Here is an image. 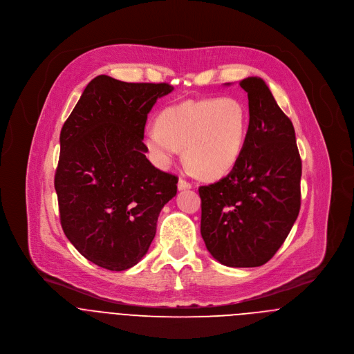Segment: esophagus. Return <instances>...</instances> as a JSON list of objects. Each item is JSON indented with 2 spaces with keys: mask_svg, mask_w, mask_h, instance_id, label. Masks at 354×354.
I'll return each instance as SVG.
<instances>
[{
  "mask_svg": "<svg viewBox=\"0 0 354 354\" xmlns=\"http://www.w3.org/2000/svg\"><path fill=\"white\" fill-rule=\"evenodd\" d=\"M177 187H178V189H180V191H184V189H191V188H192V184H191V183H188V181H187V180H184V178H180V180H178Z\"/></svg>",
  "mask_w": 354,
  "mask_h": 354,
  "instance_id": "34e87169",
  "label": "esophagus"
}]
</instances>
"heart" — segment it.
Returning <instances> with one entry per match:
<instances>
[{
  "mask_svg": "<svg viewBox=\"0 0 354 354\" xmlns=\"http://www.w3.org/2000/svg\"><path fill=\"white\" fill-rule=\"evenodd\" d=\"M249 130V112L236 98L185 101L162 111L145 142L166 166L184 148L189 167L207 178L221 177L236 163Z\"/></svg>",
  "mask_w": 354,
  "mask_h": 354,
  "instance_id": "b5f03b06",
  "label": "heart"
}]
</instances>
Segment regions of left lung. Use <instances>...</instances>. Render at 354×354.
I'll return each mask as SVG.
<instances>
[{"mask_svg": "<svg viewBox=\"0 0 354 354\" xmlns=\"http://www.w3.org/2000/svg\"><path fill=\"white\" fill-rule=\"evenodd\" d=\"M249 130L232 170L199 187L201 234L228 267H259L286 239L300 210L301 160L290 119L260 77L243 79Z\"/></svg>", "mask_w": 354, "mask_h": 354, "instance_id": "obj_1", "label": "left lung"}]
</instances>
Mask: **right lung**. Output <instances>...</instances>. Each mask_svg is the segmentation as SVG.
Returning a JSON list of instances; mask_svg holds the SVG:
<instances>
[{
    "label": "right lung",
    "instance_id": "1",
    "mask_svg": "<svg viewBox=\"0 0 354 354\" xmlns=\"http://www.w3.org/2000/svg\"><path fill=\"white\" fill-rule=\"evenodd\" d=\"M167 83H126L101 75L61 130L55 171L61 225L94 264L123 271L148 252L178 177L156 169L142 142L148 113Z\"/></svg>",
    "mask_w": 354,
    "mask_h": 354
}]
</instances>
